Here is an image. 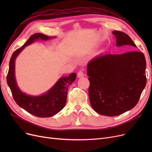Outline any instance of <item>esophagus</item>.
I'll use <instances>...</instances> for the list:
<instances>
[{"instance_id":"obj_1","label":"esophagus","mask_w":152,"mask_h":152,"mask_svg":"<svg viewBox=\"0 0 152 152\" xmlns=\"http://www.w3.org/2000/svg\"><path fill=\"white\" fill-rule=\"evenodd\" d=\"M77 76H78V77H79V78L83 77L84 76V74L83 72H82V70H80L79 72H78V73H77Z\"/></svg>"}]
</instances>
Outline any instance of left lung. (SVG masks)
I'll return each mask as SVG.
<instances>
[{"mask_svg": "<svg viewBox=\"0 0 152 152\" xmlns=\"http://www.w3.org/2000/svg\"><path fill=\"white\" fill-rule=\"evenodd\" d=\"M117 46L136 45L126 34L113 31ZM142 53L104 54L91 59L87 67L91 107L105 116H117L134 108L146 84Z\"/></svg>", "mask_w": 152, "mask_h": 152, "instance_id": "1", "label": "left lung"}]
</instances>
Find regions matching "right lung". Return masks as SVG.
Masks as SVG:
<instances>
[{
    "label": "right lung",
    "mask_w": 152,
    "mask_h": 152,
    "mask_svg": "<svg viewBox=\"0 0 152 152\" xmlns=\"http://www.w3.org/2000/svg\"><path fill=\"white\" fill-rule=\"evenodd\" d=\"M51 38V37L40 33L31 35L21 48L18 49L13 53L7 75V84L16 103L27 112L39 117L53 116L63 108L66 102L68 87L75 81L76 73H72L68 77L60 78L51 89L42 95L39 96L27 95L23 93L16 84L15 75V59L25 47L33 43L36 40H47Z\"/></svg>",
    "instance_id": "add662e5"
}]
</instances>
